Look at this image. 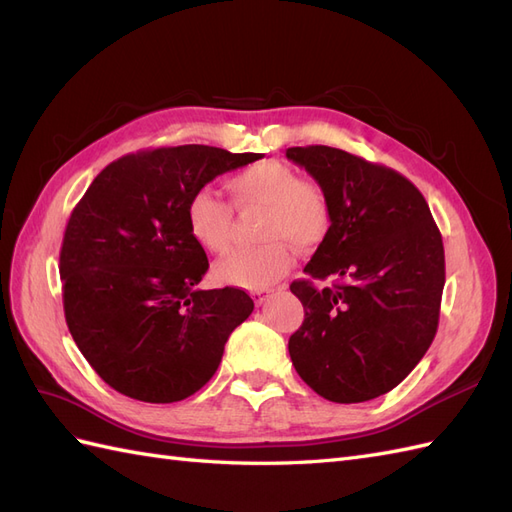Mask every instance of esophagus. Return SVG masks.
Masks as SVG:
<instances>
[{
  "label": "esophagus",
  "instance_id": "obj_1",
  "mask_svg": "<svg viewBox=\"0 0 512 512\" xmlns=\"http://www.w3.org/2000/svg\"><path fill=\"white\" fill-rule=\"evenodd\" d=\"M269 297H271V290H256V292H252V299H254L256 305H262L265 301H269Z\"/></svg>",
  "mask_w": 512,
  "mask_h": 512
}]
</instances>
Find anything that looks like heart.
Returning <instances> with one entry per match:
<instances>
[{
	"instance_id": "obj_1",
	"label": "heart",
	"mask_w": 512,
	"mask_h": 512,
	"mask_svg": "<svg viewBox=\"0 0 512 512\" xmlns=\"http://www.w3.org/2000/svg\"><path fill=\"white\" fill-rule=\"evenodd\" d=\"M239 209H262L256 247L232 252L218 262L215 275L243 288H267L292 267V250L318 247L331 228L329 198L318 183L299 179L282 160H262L226 181ZM190 237L207 252L222 254L230 245L232 209L211 190H198L185 207Z\"/></svg>"
}]
</instances>
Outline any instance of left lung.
<instances>
[{"mask_svg":"<svg viewBox=\"0 0 512 512\" xmlns=\"http://www.w3.org/2000/svg\"><path fill=\"white\" fill-rule=\"evenodd\" d=\"M329 198L331 228L307 262L316 289L290 284L305 318L288 352L303 382L335 404L389 393L423 359L438 331L444 245L427 200L395 170L348 151L290 147Z\"/></svg>","mask_w":512,"mask_h":512,"instance_id":"obj_1","label":"left lung"}]
</instances>
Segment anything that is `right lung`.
I'll return each mask as SVG.
<instances>
[{"instance_id": "1", "label": "right lung", "mask_w": 512, "mask_h": 512, "mask_svg": "<svg viewBox=\"0 0 512 512\" xmlns=\"http://www.w3.org/2000/svg\"><path fill=\"white\" fill-rule=\"evenodd\" d=\"M260 158L207 145L132 153L108 164L74 207L59 254L66 322L121 395L147 404L194 395L252 314L243 290L196 286L209 260L185 207L218 175Z\"/></svg>"}]
</instances>
